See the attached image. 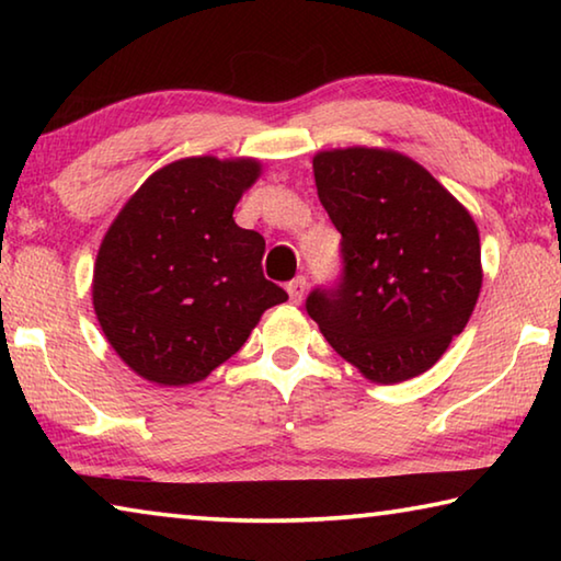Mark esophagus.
<instances>
[{"label":"esophagus","instance_id":"esophagus-1","mask_svg":"<svg viewBox=\"0 0 561 561\" xmlns=\"http://www.w3.org/2000/svg\"><path fill=\"white\" fill-rule=\"evenodd\" d=\"M304 291H307V279H304V277L291 279V282L287 284V294H289V301H291V304H301Z\"/></svg>","mask_w":561,"mask_h":561}]
</instances>
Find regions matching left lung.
Masks as SVG:
<instances>
[{
	"label": "left lung",
	"instance_id": "1",
	"mask_svg": "<svg viewBox=\"0 0 561 561\" xmlns=\"http://www.w3.org/2000/svg\"><path fill=\"white\" fill-rule=\"evenodd\" d=\"M311 163L319 201L341 232L344 277L309 294V317L368 381L425 374L478 304V225L428 170L396 150L334 148Z\"/></svg>",
	"mask_w": 561,
	"mask_h": 561
}]
</instances>
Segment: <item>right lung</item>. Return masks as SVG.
Returning a JSON list of instances; mask_svg holds the SVG:
<instances>
[{
	"instance_id": "add662e5",
	"label": "right lung",
	"mask_w": 561,
	"mask_h": 561,
	"mask_svg": "<svg viewBox=\"0 0 561 561\" xmlns=\"http://www.w3.org/2000/svg\"><path fill=\"white\" fill-rule=\"evenodd\" d=\"M260 160L183 158L121 207L93 264V311L130 371L158 386L210 376L287 291L264 279V237L234 222Z\"/></svg>"
}]
</instances>
